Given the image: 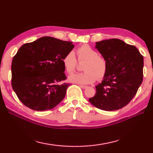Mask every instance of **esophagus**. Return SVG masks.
Masks as SVG:
<instances>
[{
	"label": "esophagus",
	"instance_id": "1",
	"mask_svg": "<svg viewBox=\"0 0 153 153\" xmlns=\"http://www.w3.org/2000/svg\"><path fill=\"white\" fill-rule=\"evenodd\" d=\"M79 87L82 88V89H86V88L87 87V86H85V85H79Z\"/></svg>",
	"mask_w": 153,
	"mask_h": 153
}]
</instances>
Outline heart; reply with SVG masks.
<instances>
[{
  "label": "heart",
  "instance_id": "1",
  "mask_svg": "<svg viewBox=\"0 0 153 153\" xmlns=\"http://www.w3.org/2000/svg\"><path fill=\"white\" fill-rule=\"evenodd\" d=\"M78 61L85 63L82 73L72 74L68 76L70 82L81 85L91 84L96 79L102 80L108 71V62L103 56L99 55L97 50L89 45L85 44L76 50ZM63 66L68 73H72L76 68L77 60L74 53L71 51L62 59Z\"/></svg>",
  "mask_w": 153,
  "mask_h": 153
}]
</instances>
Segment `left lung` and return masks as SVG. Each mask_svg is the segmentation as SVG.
I'll list each match as a JSON object with an SVG mask.
<instances>
[{"mask_svg": "<svg viewBox=\"0 0 153 153\" xmlns=\"http://www.w3.org/2000/svg\"><path fill=\"white\" fill-rule=\"evenodd\" d=\"M95 48L108 62V71L89 102L98 109H122L136 95L143 79V56L134 45L119 39L96 42Z\"/></svg>", "mask_w": 153, "mask_h": 153, "instance_id": "8db88e82", "label": "left lung"}]
</instances>
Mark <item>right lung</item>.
Returning <instances> with one entry per match:
<instances>
[{"mask_svg": "<svg viewBox=\"0 0 153 153\" xmlns=\"http://www.w3.org/2000/svg\"><path fill=\"white\" fill-rule=\"evenodd\" d=\"M71 42L42 37L23 44L13 57L12 87L25 106L36 111L52 109L63 100L68 83L62 59L73 49Z\"/></svg>", "mask_w": 153, "mask_h": 153, "instance_id": "right-lung-1", "label": "right lung"}]
</instances>
